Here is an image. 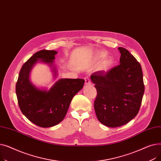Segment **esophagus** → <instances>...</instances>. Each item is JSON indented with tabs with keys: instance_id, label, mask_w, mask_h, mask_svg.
<instances>
[{
	"instance_id": "34e87169",
	"label": "esophagus",
	"mask_w": 161,
	"mask_h": 161,
	"mask_svg": "<svg viewBox=\"0 0 161 161\" xmlns=\"http://www.w3.org/2000/svg\"><path fill=\"white\" fill-rule=\"evenodd\" d=\"M91 83V81L90 80V78L89 77H86L85 78V84L86 85H90Z\"/></svg>"
}]
</instances>
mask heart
Wrapping results in <instances>:
<instances>
[{
    "label": "heart",
    "mask_w": 161,
    "mask_h": 161,
    "mask_svg": "<svg viewBox=\"0 0 161 161\" xmlns=\"http://www.w3.org/2000/svg\"><path fill=\"white\" fill-rule=\"evenodd\" d=\"M106 52H100L97 53L96 58H97V59H98V60H101V59H103V58H104L106 57ZM112 63H113L112 59L110 58L105 59V60L102 63V64H101V66H100L101 70H108L109 68H110V66H112Z\"/></svg>",
    "instance_id": "heart-1"
}]
</instances>
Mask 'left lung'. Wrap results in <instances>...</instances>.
I'll list each match as a JSON object with an SVG mask.
<instances>
[{"mask_svg": "<svg viewBox=\"0 0 161 161\" xmlns=\"http://www.w3.org/2000/svg\"><path fill=\"white\" fill-rule=\"evenodd\" d=\"M118 49L119 65L106 72L98 71L91 75L97 91L94 103L97 119L108 127H117L134 119L144 93L140 64L127 49Z\"/></svg>", "mask_w": 161, "mask_h": 161, "instance_id": "1", "label": "left lung"}]
</instances>
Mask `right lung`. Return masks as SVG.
I'll list each match as a JSON object with an SVG mask.
<instances>
[{
    "label": "right lung",
    "instance_id": "right-lung-1",
    "mask_svg": "<svg viewBox=\"0 0 161 161\" xmlns=\"http://www.w3.org/2000/svg\"><path fill=\"white\" fill-rule=\"evenodd\" d=\"M54 50H41L34 54L21 67L15 92L23 114L40 127L47 128L61 123L64 118L72 98L83 87V79H60L50 89L37 88L31 82L30 72L38 61L53 67L55 76L57 70L53 64Z\"/></svg>",
    "mask_w": 161,
    "mask_h": 161
}]
</instances>
